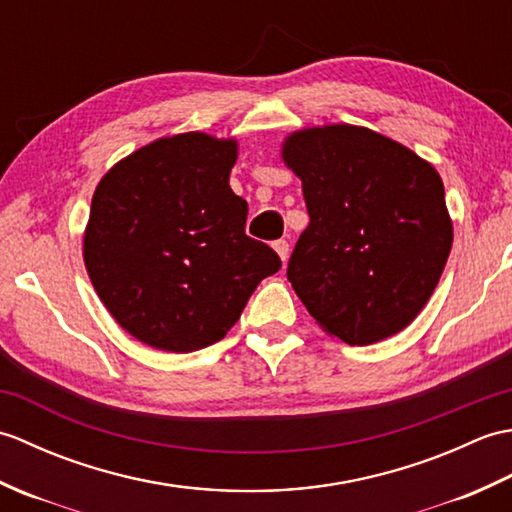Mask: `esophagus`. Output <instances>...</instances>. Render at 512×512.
I'll return each instance as SVG.
<instances>
[{
	"mask_svg": "<svg viewBox=\"0 0 512 512\" xmlns=\"http://www.w3.org/2000/svg\"><path fill=\"white\" fill-rule=\"evenodd\" d=\"M273 248L277 250V255L281 257V262H288V257H290V244L286 242V239H277V242L273 244Z\"/></svg>",
	"mask_w": 512,
	"mask_h": 512,
	"instance_id": "34e87169",
	"label": "esophagus"
}]
</instances>
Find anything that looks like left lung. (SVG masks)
<instances>
[{
    "label": "left lung",
    "mask_w": 512,
    "mask_h": 512,
    "mask_svg": "<svg viewBox=\"0 0 512 512\" xmlns=\"http://www.w3.org/2000/svg\"><path fill=\"white\" fill-rule=\"evenodd\" d=\"M281 160L310 215L288 262L303 306L347 345L405 330L451 253L440 173L396 140L345 123L288 134Z\"/></svg>",
    "instance_id": "left-lung-1"
}]
</instances>
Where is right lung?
<instances>
[{
    "instance_id": "1",
    "label": "right lung",
    "mask_w": 512,
    "mask_h": 512,
    "mask_svg": "<svg viewBox=\"0 0 512 512\" xmlns=\"http://www.w3.org/2000/svg\"><path fill=\"white\" fill-rule=\"evenodd\" d=\"M235 138L187 132L118 160L92 195L83 262L123 330L165 352L224 339L281 259L248 237Z\"/></svg>"
}]
</instances>
